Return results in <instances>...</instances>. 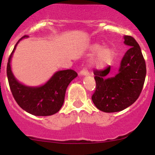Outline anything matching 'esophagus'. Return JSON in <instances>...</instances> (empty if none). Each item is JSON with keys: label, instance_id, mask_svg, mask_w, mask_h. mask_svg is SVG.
<instances>
[{"label": "esophagus", "instance_id": "34e87169", "mask_svg": "<svg viewBox=\"0 0 155 155\" xmlns=\"http://www.w3.org/2000/svg\"><path fill=\"white\" fill-rule=\"evenodd\" d=\"M88 74V72L87 71V70H81L80 72H79V76H87V75Z\"/></svg>", "mask_w": 155, "mask_h": 155}]
</instances>
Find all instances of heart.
<instances>
[{"label":"heart","mask_w":155,"mask_h":155,"mask_svg":"<svg viewBox=\"0 0 155 155\" xmlns=\"http://www.w3.org/2000/svg\"><path fill=\"white\" fill-rule=\"evenodd\" d=\"M100 44H93L90 47V51L92 54H96L94 58L91 60V65L93 68L102 70L112 64L115 56L114 49L110 47L103 48Z\"/></svg>","instance_id":"1"}]
</instances>
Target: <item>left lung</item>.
Masks as SVG:
<instances>
[{
  "label": "left lung",
  "mask_w": 155,
  "mask_h": 155,
  "mask_svg": "<svg viewBox=\"0 0 155 155\" xmlns=\"http://www.w3.org/2000/svg\"><path fill=\"white\" fill-rule=\"evenodd\" d=\"M124 38L130 48L121 61L117 74L107 77L110 67L94 71L96 89L91 99L103 112H118L127 108L137 100L143 88L146 65L142 51L133 37L124 35Z\"/></svg>",
  "instance_id": "8db88e82"
}]
</instances>
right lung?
Returning <instances> with one entry per match:
<instances>
[{
    "mask_svg": "<svg viewBox=\"0 0 155 155\" xmlns=\"http://www.w3.org/2000/svg\"><path fill=\"white\" fill-rule=\"evenodd\" d=\"M25 38L28 36H23L17 41L7 63V75L10 90L16 103L28 114L35 116L53 115L63 106L66 90L78 75L73 70H59L39 86H28L21 83L13 75L10 62L18 43Z\"/></svg>",
    "mask_w": 155,
    "mask_h": 155,
    "instance_id": "obj_1",
    "label": "right lung"
}]
</instances>
